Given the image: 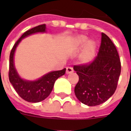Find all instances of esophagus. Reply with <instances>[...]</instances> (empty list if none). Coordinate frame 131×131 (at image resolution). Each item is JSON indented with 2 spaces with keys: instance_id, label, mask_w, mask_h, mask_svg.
Returning <instances> with one entry per match:
<instances>
[{
  "instance_id": "obj_1",
  "label": "esophagus",
  "mask_w": 131,
  "mask_h": 131,
  "mask_svg": "<svg viewBox=\"0 0 131 131\" xmlns=\"http://www.w3.org/2000/svg\"><path fill=\"white\" fill-rule=\"evenodd\" d=\"M73 72V69L71 67H68L66 68V73L69 74V73H71Z\"/></svg>"
}]
</instances>
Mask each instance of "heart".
Instances as JSON below:
<instances>
[{"label":"heart","instance_id":"heart-1","mask_svg":"<svg viewBox=\"0 0 131 131\" xmlns=\"http://www.w3.org/2000/svg\"><path fill=\"white\" fill-rule=\"evenodd\" d=\"M85 44V47L79 56L80 62L83 64L91 63L94 60L95 57L96 43L92 40L88 41V37L84 35L76 37L73 42V46L77 48H82Z\"/></svg>","mask_w":131,"mask_h":131}]
</instances>
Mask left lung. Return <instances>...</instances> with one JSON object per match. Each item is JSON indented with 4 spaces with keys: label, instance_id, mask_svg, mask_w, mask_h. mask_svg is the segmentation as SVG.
<instances>
[{
    "label": "left lung",
    "instance_id": "left-lung-1",
    "mask_svg": "<svg viewBox=\"0 0 131 131\" xmlns=\"http://www.w3.org/2000/svg\"><path fill=\"white\" fill-rule=\"evenodd\" d=\"M121 69L116 47L105 33H102L96 57L91 63L73 66L79 75L74 90L77 99L89 106L105 102L116 90Z\"/></svg>",
    "mask_w": 131,
    "mask_h": 131
}]
</instances>
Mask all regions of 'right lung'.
Masks as SVG:
<instances>
[{
  "instance_id": "add662e5",
  "label": "right lung",
  "mask_w": 131,
  "mask_h": 131,
  "mask_svg": "<svg viewBox=\"0 0 131 131\" xmlns=\"http://www.w3.org/2000/svg\"><path fill=\"white\" fill-rule=\"evenodd\" d=\"M46 32V25H39L25 31L20 38L16 41L12 49L10 54L8 77L10 82L16 90L18 95L25 101L29 102H39L44 100L50 95L52 91L54 84L58 78L63 75L66 69L52 71L42 76L37 81H26L21 78L14 67V56L16 47L21 39L30 35L36 33Z\"/></svg>"
}]
</instances>
